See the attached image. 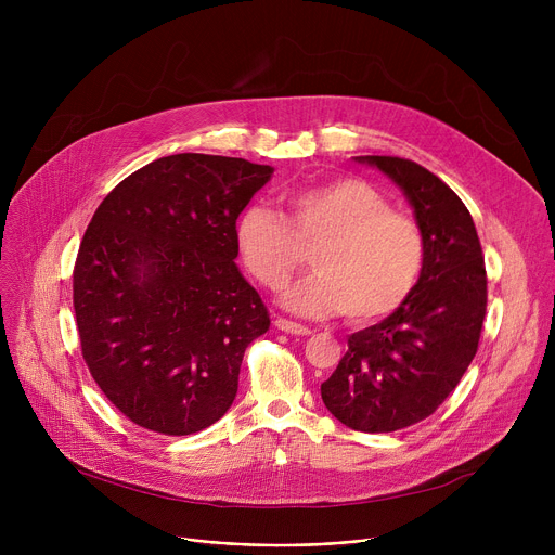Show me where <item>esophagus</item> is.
<instances>
[{
	"mask_svg": "<svg viewBox=\"0 0 555 555\" xmlns=\"http://www.w3.org/2000/svg\"><path fill=\"white\" fill-rule=\"evenodd\" d=\"M274 327L281 330V332H285V334H294V336H309V334H311L309 327L298 325V323L287 321V319H281V315H276V319H274Z\"/></svg>",
	"mask_w": 555,
	"mask_h": 555,
	"instance_id": "34e87169",
	"label": "esophagus"
}]
</instances>
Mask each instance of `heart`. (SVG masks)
<instances>
[{
	"mask_svg": "<svg viewBox=\"0 0 555 555\" xmlns=\"http://www.w3.org/2000/svg\"><path fill=\"white\" fill-rule=\"evenodd\" d=\"M287 219L270 206H248L236 221V244L250 274L279 292L311 251L315 272L281 302L300 315L343 311L351 323L392 313L420 283L426 242L417 221L390 210L371 184L340 178L285 193Z\"/></svg>",
	"mask_w": 555,
	"mask_h": 555,
	"instance_id": "b5f03b06",
	"label": "heart"
}]
</instances>
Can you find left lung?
I'll return each instance as SVG.
<instances>
[{
	"label": "left lung",
	"mask_w": 555,
	"mask_h": 555,
	"mask_svg": "<svg viewBox=\"0 0 555 555\" xmlns=\"http://www.w3.org/2000/svg\"><path fill=\"white\" fill-rule=\"evenodd\" d=\"M398 184L426 242L417 287L402 307L349 336L323 402L345 426L392 433L433 415L477 356L488 307V274L477 228L459 195L422 165L360 155Z\"/></svg>",
	"instance_id": "left-lung-1"
}]
</instances>
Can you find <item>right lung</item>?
I'll list each match as a JSON object with an SVG mask.
<instances>
[{"label": "right lung", "instance_id": "1", "mask_svg": "<svg viewBox=\"0 0 555 555\" xmlns=\"http://www.w3.org/2000/svg\"><path fill=\"white\" fill-rule=\"evenodd\" d=\"M272 173L176 153L96 208L74 263L76 327L94 382L135 426L182 437L230 409L246 347L270 330L234 263L236 217Z\"/></svg>", "mask_w": 555, "mask_h": 555}]
</instances>
